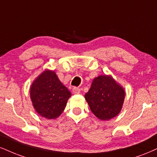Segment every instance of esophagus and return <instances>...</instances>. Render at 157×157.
<instances>
[{"label": "esophagus", "instance_id": "obj_1", "mask_svg": "<svg viewBox=\"0 0 157 157\" xmlns=\"http://www.w3.org/2000/svg\"><path fill=\"white\" fill-rule=\"evenodd\" d=\"M73 94H79L81 92V89L78 88V87H76V86H75V87L73 88Z\"/></svg>", "mask_w": 157, "mask_h": 157}]
</instances>
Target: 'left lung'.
Wrapping results in <instances>:
<instances>
[{
  "label": "left lung",
  "instance_id": "8db88e82",
  "mask_svg": "<svg viewBox=\"0 0 157 157\" xmlns=\"http://www.w3.org/2000/svg\"><path fill=\"white\" fill-rule=\"evenodd\" d=\"M124 96V89L111 76L100 75L94 79L84 97L91 111L98 119L108 120L121 111Z\"/></svg>",
  "mask_w": 157,
  "mask_h": 157
}]
</instances>
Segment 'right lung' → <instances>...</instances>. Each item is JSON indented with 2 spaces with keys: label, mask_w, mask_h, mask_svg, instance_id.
Segmentation results:
<instances>
[{
  "label": "right lung",
  "mask_w": 157,
  "mask_h": 157,
  "mask_svg": "<svg viewBox=\"0 0 157 157\" xmlns=\"http://www.w3.org/2000/svg\"><path fill=\"white\" fill-rule=\"evenodd\" d=\"M71 92L54 71H45L33 83L30 98L36 111L46 119H56L65 109Z\"/></svg>",
  "instance_id": "add662e5"
}]
</instances>
